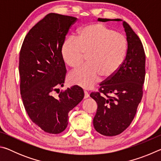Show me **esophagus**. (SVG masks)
Wrapping results in <instances>:
<instances>
[{
	"instance_id": "1",
	"label": "esophagus",
	"mask_w": 161,
	"mask_h": 161,
	"mask_svg": "<svg viewBox=\"0 0 161 161\" xmlns=\"http://www.w3.org/2000/svg\"><path fill=\"white\" fill-rule=\"evenodd\" d=\"M89 97V94L88 92L86 91H84V99H86V98H88Z\"/></svg>"
}]
</instances>
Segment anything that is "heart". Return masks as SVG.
<instances>
[{
    "instance_id": "heart-1",
    "label": "heart",
    "mask_w": 161,
    "mask_h": 161,
    "mask_svg": "<svg viewBox=\"0 0 161 161\" xmlns=\"http://www.w3.org/2000/svg\"><path fill=\"white\" fill-rule=\"evenodd\" d=\"M127 47L123 34L99 23L84 26L77 38H68L62 47V58L71 67L80 66L88 55V63L71 72L69 81L89 89L101 77H112L124 64Z\"/></svg>"
}]
</instances>
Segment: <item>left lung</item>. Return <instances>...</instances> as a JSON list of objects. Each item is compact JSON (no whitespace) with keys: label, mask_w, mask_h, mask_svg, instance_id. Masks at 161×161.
Returning <instances> with one entry per match:
<instances>
[{"label":"left lung","mask_w":161,"mask_h":161,"mask_svg":"<svg viewBox=\"0 0 161 161\" xmlns=\"http://www.w3.org/2000/svg\"><path fill=\"white\" fill-rule=\"evenodd\" d=\"M120 21V19H102ZM128 42L124 64L112 77L101 83L99 92L90 97L97 103L93 119L95 130L107 136L119 135L131 123L143 97L146 55L140 38L126 22H123Z\"/></svg>","instance_id":"obj_1"}]
</instances>
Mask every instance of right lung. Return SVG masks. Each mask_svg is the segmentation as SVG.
<instances>
[{
  "mask_svg": "<svg viewBox=\"0 0 161 161\" xmlns=\"http://www.w3.org/2000/svg\"><path fill=\"white\" fill-rule=\"evenodd\" d=\"M77 18L49 13L30 30L19 58L20 94L30 119L44 131L58 134L68 124V113L84 97L77 85L53 96L66 75L62 47Z\"/></svg>",
  "mask_w": 161,
  "mask_h": 161,
  "instance_id": "obj_1",
  "label": "right lung"
}]
</instances>
